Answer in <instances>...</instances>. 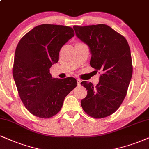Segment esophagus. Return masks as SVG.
I'll list each match as a JSON object with an SVG mask.
<instances>
[{
	"label": "esophagus",
	"instance_id": "obj_1",
	"mask_svg": "<svg viewBox=\"0 0 149 149\" xmlns=\"http://www.w3.org/2000/svg\"><path fill=\"white\" fill-rule=\"evenodd\" d=\"M77 81L78 86H80L81 85V80L79 79H77Z\"/></svg>",
	"mask_w": 149,
	"mask_h": 149
}]
</instances>
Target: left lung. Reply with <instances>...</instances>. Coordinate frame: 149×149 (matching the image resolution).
<instances>
[{
    "label": "left lung",
    "mask_w": 149,
    "mask_h": 149,
    "mask_svg": "<svg viewBox=\"0 0 149 149\" xmlns=\"http://www.w3.org/2000/svg\"><path fill=\"white\" fill-rule=\"evenodd\" d=\"M73 28L77 37L89 47L91 67L102 72L96 86L86 81L81 83L88 92L81 104L94 118L109 116L122 104L132 77L129 45L124 36L104 24Z\"/></svg>",
    "instance_id": "8db88e82"
}]
</instances>
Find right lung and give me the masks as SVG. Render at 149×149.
<instances>
[{"label": "right lung", "instance_id": "right-lung-1", "mask_svg": "<svg viewBox=\"0 0 149 149\" xmlns=\"http://www.w3.org/2000/svg\"><path fill=\"white\" fill-rule=\"evenodd\" d=\"M74 36L70 27L43 24L18 43L13 77L20 98L33 115L49 118L56 115L65 97L77 86L74 78H53L49 72L58 62L60 49Z\"/></svg>", "mask_w": 149, "mask_h": 149}]
</instances>
